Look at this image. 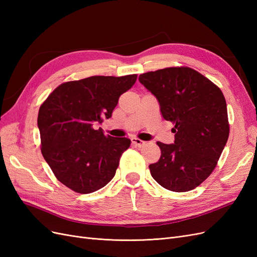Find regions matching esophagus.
I'll use <instances>...</instances> for the list:
<instances>
[{
	"label": "esophagus",
	"mask_w": 257,
	"mask_h": 257,
	"mask_svg": "<svg viewBox=\"0 0 257 257\" xmlns=\"http://www.w3.org/2000/svg\"><path fill=\"white\" fill-rule=\"evenodd\" d=\"M131 141H132V145L136 146V147H142L145 144V142H143L142 139L136 138V137H132Z\"/></svg>",
	"instance_id": "34e87169"
}]
</instances>
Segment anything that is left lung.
<instances>
[{
    "mask_svg": "<svg viewBox=\"0 0 257 257\" xmlns=\"http://www.w3.org/2000/svg\"><path fill=\"white\" fill-rule=\"evenodd\" d=\"M157 97L163 118L174 123L175 144L158 142L153 179L173 192L195 189L211 175L227 143L226 100L220 88L190 67H167L139 76Z\"/></svg>",
    "mask_w": 257,
    "mask_h": 257,
    "instance_id": "left-lung-1",
    "label": "left lung"
}]
</instances>
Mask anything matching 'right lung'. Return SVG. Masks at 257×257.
Instances as JSON below:
<instances>
[{
  "mask_svg": "<svg viewBox=\"0 0 257 257\" xmlns=\"http://www.w3.org/2000/svg\"><path fill=\"white\" fill-rule=\"evenodd\" d=\"M137 75L92 76L60 84L38 111L42 154L58 180L68 189L89 194L115 175L128 138L105 136L94 123L109 119L121 94Z\"/></svg>",
  "mask_w": 257,
  "mask_h": 257,
  "instance_id": "add662e5",
  "label": "right lung"
}]
</instances>
